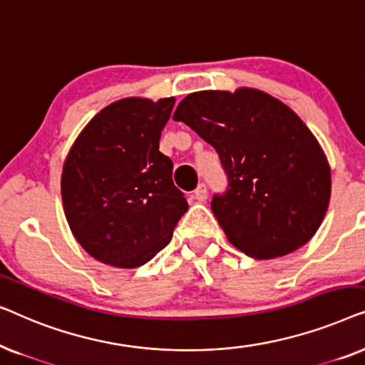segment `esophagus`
I'll list each match as a JSON object with an SVG mask.
<instances>
[{"label": "esophagus", "instance_id": "1", "mask_svg": "<svg viewBox=\"0 0 365 365\" xmlns=\"http://www.w3.org/2000/svg\"><path fill=\"white\" fill-rule=\"evenodd\" d=\"M194 199H197V201L204 202L207 199V187L206 184H199L196 191H194Z\"/></svg>", "mask_w": 365, "mask_h": 365}]
</instances>
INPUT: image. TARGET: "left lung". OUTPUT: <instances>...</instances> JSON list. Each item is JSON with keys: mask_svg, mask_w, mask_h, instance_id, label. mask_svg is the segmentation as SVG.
I'll return each mask as SVG.
<instances>
[{"mask_svg": "<svg viewBox=\"0 0 365 365\" xmlns=\"http://www.w3.org/2000/svg\"><path fill=\"white\" fill-rule=\"evenodd\" d=\"M173 119L219 154L229 189L211 209L229 242L254 259H274L311 241L331 201V168L291 108L254 88L197 91Z\"/></svg>", "mask_w": 365, "mask_h": 365, "instance_id": "8db88e82", "label": "left lung"}]
</instances>
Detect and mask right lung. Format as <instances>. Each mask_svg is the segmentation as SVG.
<instances>
[{"instance_id": "add662e5", "label": "right lung", "mask_w": 365, "mask_h": 365, "mask_svg": "<svg viewBox=\"0 0 365 365\" xmlns=\"http://www.w3.org/2000/svg\"><path fill=\"white\" fill-rule=\"evenodd\" d=\"M174 98H124L101 109L73 143L61 174L64 216L89 256L133 269L166 247L187 201L159 138Z\"/></svg>"}]
</instances>
